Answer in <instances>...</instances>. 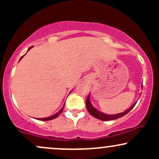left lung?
<instances>
[{
	"label": "left lung",
	"instance_id": "left-lung-1",
	"mask_svg": "<svg viewBox=\"0 0 159 159\" xmlns=\"http://www.w3.org/2000/svg\"><path fill=\"white\" fill-rule=\"evenodd\" d=\"M142 87H143V85H142ZM136 103L133 104V105H132L129 109L125 110L124 112L123 113H120V114H104L102 112H100L99 111L96 110L95 107L93 106L92 104L90 102V94L88 95L87 96V100H86V106H87V111H89V113L93 116L94 117L97 118L98 120H103V121H107V120H116L118 118L122 117V116H125V114H127L129 112L133 107H134V105H136Z\"/></svg>",
	"mask_w": 159,
	"mask_h": 159
}]
</instances>
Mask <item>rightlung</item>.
Wrapping results in <instances>:
<instances>
[{
    "instance_id": "right-lung-1",
    "label": "right lung",
    "mask_w": 159,
    "mask_h": 159,
    "mask_svg": "<svg viewBox=\"0 0 159 159\" xmlns=\"http://www.w3.org/2000/svg\"><path fill=\"white\" fill-rule=\"evenodd\" d=\"M32 47H33V46L30 47V48H28V50H30V49ZM23 57H24V56H22V57H21V58H20V60H19V61H21V58ZM63 107H64V105H63V107H62V108L61 109V110H60L59 111H58V112L57 113V114H54V115H53V116H48V117H45V118H39V119H38V120H43V121H46V120H53V119H55L56 117H57V116H59V115L61 114V113H62V111H63Z\"/></svg>"
}]
</instances>
